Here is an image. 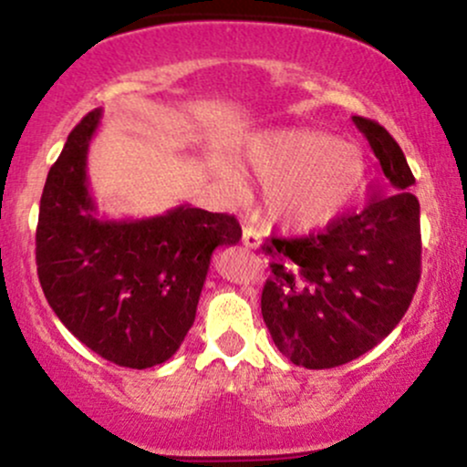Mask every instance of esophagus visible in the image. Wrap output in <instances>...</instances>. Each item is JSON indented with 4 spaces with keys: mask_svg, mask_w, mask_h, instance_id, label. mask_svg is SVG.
Listing matches in <instances>:
<instances>
[{
    "mask_svg": "<svg viewBox=\"0 0 467 467\" xmlns=\"http://www.w3.org/2000/svg\"><path fill=\"white\" fill-rule=\"evenodd\" d=\"M261 244H264V239H261V233L256 230L254 226H250V223H245L244 226V245L250 250H259Z\"/></svg>",
    "mask_w": 467,
    "mask_h": 467,
    "instance_id": "1",
    "label": "esophagus"
}]
</instances>
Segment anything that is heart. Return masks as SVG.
I'll list each match as a JSON object with an SVG mask.
<instances>
[{"instance_id":"1","label":"heart","mask_w":467,"mask_h":467,"mask_svg":"<svg viewBox=\"0 0 467 467\" xmlns=\"http://www.w3.org/2000/svg\"><path fill=\"white\" fill-rule=\"evenodd\" d=\"M250 171L264 182V206L276 226L307 233L340 215L364 180V155L356 144L318 130H278L245 149Z\"/></svg>"}]
</instances>
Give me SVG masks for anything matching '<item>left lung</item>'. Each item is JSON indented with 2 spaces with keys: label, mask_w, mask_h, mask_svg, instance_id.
I'll return each instance as SVG.
<instances>
[{
  "label": "left lung",
  "mask_w": 467,
  "mask_h": 467,
  "mask_svg": "<svg viewBox=\"0 0 467 467\" xmlns=\"http://www.w3.org/2000/svg\"><path fill=\"white\" fill-rule=\"evenodd\" d=\"M353 122L378 158L384 191L323 233L261 245L272 261L261 314L278 351L305 368L371 351L404 318L421 275L420 202L404 151L375 120Z\"/></svg>",
  "instance_id": "8db88e82"
}]
</instances>
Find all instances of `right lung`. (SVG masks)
I'll list each match as a JSON object with an SVG mask.
<instances>
[{
    "instance_id": "obj_1",
    "label": "right lung",
    "mask_w": 467,
    "mask_h": 467,
    "mask_svg": "<svg viewBox=\"0 0 467 467\" xmlns=\"http://www.w3.org/2000/svg\"><path fill=\"white\" fill-rule=\"evenodd\" d=\"M103 111L67 136L50 173L36 226V275L63 325L105 360L127 368L162 364L195 320L211 256L234 245L226 213L189 203L144 219H99L88 151Z\"/></svg>"
}]
</instances>
